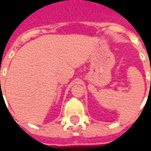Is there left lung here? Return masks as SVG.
<instances>
[{
	"label": "left lung",
	"instance_id": "obj_1",
	"mask_svg": "<svg viewBox=\"0 0 151 151\" xmlns=\"http://www.w3.org/2000/svg\"><path fill=\"white\" fill-rule=\"evenodd\" d=\"M150 86H151V81H150Z\"/></svg>",
	"mask_w": 151,
	"mask_h": 151
}]
</instances>
